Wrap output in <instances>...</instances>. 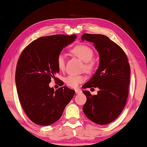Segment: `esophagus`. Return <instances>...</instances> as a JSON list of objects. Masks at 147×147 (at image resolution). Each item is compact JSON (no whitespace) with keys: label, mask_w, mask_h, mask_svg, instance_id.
Listing matches in <instances>:
<instances>
[{"label":"esophagus","mask_w":147,"mask_h":147,"mask_svg":"<svg viewBox=\"0 0 147 147\" xmlns=\"http://www.w3.org/2000/svg\"><path fill=\"white\" fill-rule=\"evenodd\" d=\"M82 92V91L81 89H79V88L75 89V93L76 94H81Z\"/></svg>","instance_id":"34e87169"}]
</instances>
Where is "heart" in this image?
Wrapping results in <instances>:
<instances>
[{
	"mask_svg": "<svg viewBox=\"0 0 147 147\" xmlns=\"http://www.w3.org/2000/svg\"><path fill=\"white\" fill-rule=\"evenodd\" d=\"M73 52L75 55L79 57L83 61L88 62L92 59L94 53L92 49L87 45H80L74 47L72 50ZM57 64L60 70H64L65 65V56L62 53L58 55L57 58ZM92 64L91 63H87L85 65V67L87 70H90ZM85 80V78L83 75H78V74H69L65 78L64 81L67 86L72 88H76L80 83H83Z\"/></svg>",
	"mask_w": 147,
	"mask_h": 147,
	"instance_id": "1",
	"label": "heart"
}]
</instances>
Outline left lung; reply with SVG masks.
I'll list each match as a JSON object with an SVG mask.
<instances>
[{"label": "left lung", "instance_id": "obj_1", "mask_svg": "<svg viewBox=\"0 0 147 147\" xmlns=\"http://www.w3.org/2000/svg\"><path fill=\"white\" fill-rule=\"evenodd\" d=\"M82 40L94 43L99 54L96 73L83 88H99L97 95L83 90L87 101L83 111L89 120L99 125L110 123L121 113L127 102L130 82L127 57L119 45L102 34H84Z\"/></svg>", "mask_w": 147, "mask_h": 147}]
</instances>
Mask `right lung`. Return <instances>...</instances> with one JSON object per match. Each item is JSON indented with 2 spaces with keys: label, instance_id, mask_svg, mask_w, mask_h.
<instances>
[{
  "label": "right lung",
  "instance_id": "right-lung-1",
  "mask_svg": "<svg viewBox=\"0 0 147 147\" xmlns=\"http://www.w3.org/2000/svg\"><path fill=\"white\" fill-rule=\"evenodd\" d=\"M76 38V34L41 37L30 43L19 57L15 73L19 100L28 117L37 125L57 122L75 93L67 87L54 90L49 83L57 78V56Z\"/></svg>",
  "mask_w": 147,
  "mask_h": 147
}]
</instances>
